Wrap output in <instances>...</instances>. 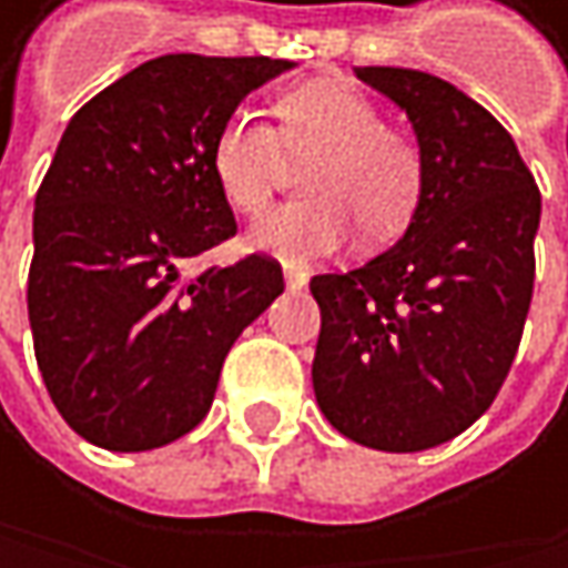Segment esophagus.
<instances>
[{
    "mask_svg": "<svg viewBox=\"0 0 568 568\" xmlns=\"http://www.w3.org/2000/svg\"><path fill=\"white\" fill-rule=\"evenodd\" d=\"M282 275H286V290H290V293L306 290V282H310V275H306V272H300V268H293V265L282 268Z\"/></svg>",
    "mask_w": 568,
    "mask_h": 568,
    "instance_id": "obj_1",
    "label": "esophagus"
}]
</instances>
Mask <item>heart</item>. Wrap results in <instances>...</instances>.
Returning a JSON list of instances; mask_svg holds the SVG:
<instances>
[{"instance_id": "1", "label": "heart", "mask_w": 568, "mask_h": 568, "mask_svg": "<svg viewBox=\"0 0 568 568\" xmlns=\"http://www.w3.org/2000/svg\"><path fill=\"white\" fill-rule=\"evenodd\" d=\"M278 125L231 115L211 142V173L221 197L258 214L293 163H306V201L275 207L248 231V245L286 265L337 252L351 227L367 245H385L416 217L423 156L408 135L382 125L378 104L347 81L320 78L275 101Z\"/></svg>"}]
</instances>
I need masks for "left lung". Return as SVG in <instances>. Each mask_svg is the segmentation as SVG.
<instances>
[{
    "label": "left lung",
    "mask_w": 568,
    "mask_h": 568,
    "mask_svg": "<svg viewBox=\"0 0 568 568\" xmlns=\"http://www.w3.org/2000/svg\"><path fill=\"white\" fill-rule=\"evenodd\" d=\"M354 74L412 122L423 201L388 252L313 275V392L347 439L419 453L474 426L508 378L541 197L508 129L449 81L405 68Z\"/></svg>",
    "instance_id": "left-lung-1"
}]
</instances>
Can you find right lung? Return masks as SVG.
<instances>
[{
	"mask_svg": "<svg viewBox=\"0 0 568 568\" xmlns=\"http://www.w3.org/2000/svg\"><path fill=\"white\" fill-rule=\"evenodd\" d=\"M293 68L156 57L63 129L37 193L27 306L43 385L88 443L142 453L201 426L231 344L286 290L265 255L190 282L183 265L237 231L211 173L217 129Z\"/></svg>",
	"mask_w": 568,
	"mask_h": 568,
	"instance_id": "obj_1",
	"label": "right lung"
}]
</instances>
